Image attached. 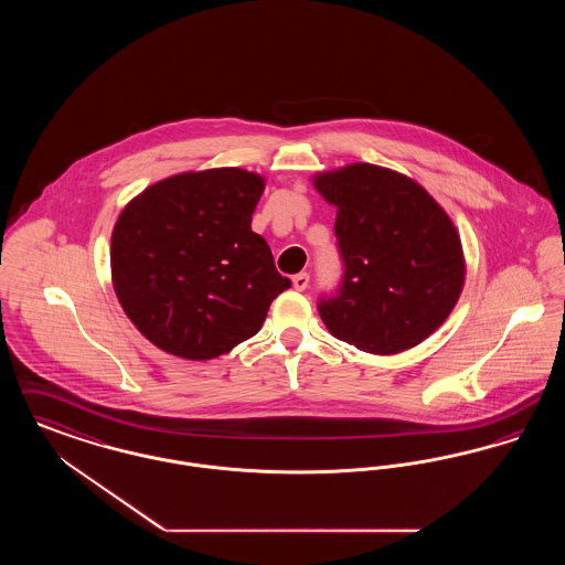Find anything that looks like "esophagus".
Segmentation results:
<instances>
[{
	"label": "esophagus",
	"mask_w": 565,
	"mask_h": 565,
	"mask_svg": "<svg viewBox=\"0 0 565 565\" xmlns=\"http://www.w3.org/2000/svg\"><path fill=\"white\" fill-rule=\"evenodd\" d=\"M292 286H295V290L302 292L309 286V273H296L292 277Z\"/></svg>",
	"instance_id": "obj_1"
}]
</instances>
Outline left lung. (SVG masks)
<instances>
[{
	"label": "left lung",
	"instance_id": "1",
	"mask_svg": "<svg viewBox=\"0 0 565 565\" xmlns=\"http://www.w3.org/2000/svg\"><path fill=\"white\" fill-rule=\"evenodd\" d=\"M337 207L343 281L318 305L326 328L358 350L390 355L419 345L449 318L466 263L451 217L398 171L353 162L313 178Z\"/></svg>",
	"mask_w": 565,
	"mask_h": 565
}]
</instances>
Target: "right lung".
Instances as JSON below:
<instances>
[{
	"instance_id": "obj_1",
	"label": "right lung",
	"mask_w": 565,
	"mask_h": 565,
	"mask_svg": "<svg viewBox=\"0 0 565 565\" xmlns=\"http://www.w3.org/2000/svg\"><path fill=\"white\" fill-rule=\"evenodd\" d=\"M265 178L239 167L186 171L148 186L111 231V284L159 350L212 360L254 337L290 288L252 231Z\"/></svg>"
}]
</instances>
